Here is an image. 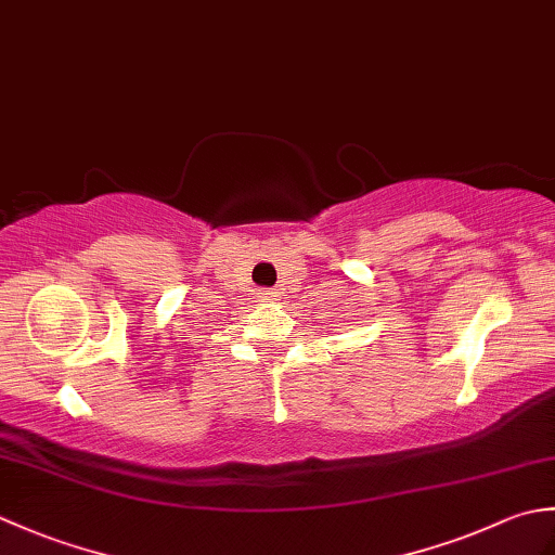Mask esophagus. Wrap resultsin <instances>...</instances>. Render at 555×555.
<instances>
[{"mask_svg": "<svg viewBox=\"0 0 555 555\" xmlns=\"http://www.w3.org/2000/svg\"><path fill=\"white\" fill-rule=\"evenodd\" d=\"M279 296H281V293L276 288L259 291V300H264V302H274V300H279Z\"/></svg>", "mask_w": 555, "mask_h": 555, "instance_id": "1", "label": "esophagus"}]
</instances>
